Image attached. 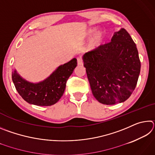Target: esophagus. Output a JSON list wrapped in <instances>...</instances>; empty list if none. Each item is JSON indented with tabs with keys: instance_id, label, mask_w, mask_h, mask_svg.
Returning a JSON list of instances; mask_svg holds the SVG:
<instances>
[{
	"instance_id": "obj_1",
	"label": "esophagus",
	"mask_w": 155,
	"mask_h": 155,
	"mask_svg": "<svg viewBox=\"0 0 155 155\" xmlns=\"http://www.w3.org/2000/svg\"><path fill=\"white\" fill-rule=\"evenodd\" d=\"M77 64L78 65H81L83 64V59L81 58H78L77 59Z\"/></svg>"
}]
</instances>
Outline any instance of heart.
Wrapping results in <instances>:
<instances>
[{
    "mask_svg": "<svg viewBox=\"0 0 155 155\" xmlns=\"http://www.w3.org/2000/svg\"><path fill=\"white\" fill-rule=\"evenodd\" d=\"M95 31L96 28H90L87 33V35L90 38V37H91L94 33H95ZM104 37H105V34H104L103 31H99L98 32H97L95 35H94L92 39L90 40V43L88 44V45L87 46V51H92V50L98 48V47L103 43Z\"/></svg>",
    "mask_w": 155,
    "mask_h": 155,
    "instance_id": "1",
    "label": "heart"
}]
</instances>
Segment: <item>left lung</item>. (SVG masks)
I'll return each instance as SVG.
<instances>
[{
    "label": "left lung",
    "instance_id": "8db88e82",
    "mask_svg": "<svg viewBox=\"0 0 155 155\" xmlns=\"http://www.w3.org/2000/svg\"><path fill=\"white\" fill-rule=\"evenodd\" d=\"M84 66L94 96L107 105L129 98L137 85L141 63L137 47L124 28L115 32L109 43L83 56Z\"/></svg>",
    "mask_w": 155,
    "mask_h": 155
}]
</instances>
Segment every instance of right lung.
<instances>
[{
	"label": "right lung",
	"instance_id": "1",
	"mask_svg": "<svg viewBox=\"0 0 155 155\" xmlns=\"http://www.w3.org/2000/svg\"><path fill=\"white\" fill-rule=\"evenodd\" d=\"M77 65L74 58L60 65L42 82L31 83L22 78L15 70L12 72V81L18 94L29 104L38 106H51L59 101L64 92L68 78Z\"/></svg>",
	"mask_w": 155,
	"mask_h": 155
}]
</instances>
